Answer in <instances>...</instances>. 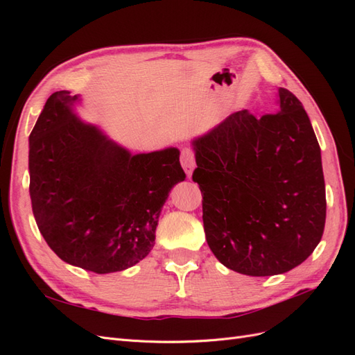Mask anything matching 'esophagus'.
I'll return each mask as SVG.
<instances>
[{
	"mask_svg": "<svg viewBox=\"0 0 355 355\" xmlns=\"http://www.w3.org/2000/svg\"><path fill=\"white\" fill-rule=\"evenodd\" d=\"M180 164L187 171V175L191 176L192 170H194V167H196V158H194V154H192V151H189V149H184V151H182Z\"/></svg>",
	"mask_w": 355,
	"mask_h": 355,
	"instance_id": "34e87169",
	"label": "esophagus"
}]
</instances>
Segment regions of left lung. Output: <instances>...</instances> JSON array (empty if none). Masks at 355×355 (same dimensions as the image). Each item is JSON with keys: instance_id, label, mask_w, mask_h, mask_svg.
Listing matches in <instances>:
<instances>
[{"instance_id": "left-lung-1", "label": "left lung", "mask_w": 355, "mask_h": 355, "mask_svg": "<svg viewBox=\"0 0 355 355\" xmlns=\"http://www.w3.org/2000/svg\"><path fill=\"white\" fill-rule=\"evenodd\" d=\"M278 112L231 114L194 145L192 180L213 254L252 277L302 263L323 237L326 188L321 153L302 103L278 89Z\"/></svg>"}]
</instances>
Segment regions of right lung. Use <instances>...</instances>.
<instances>
[{"label": "right lung", "instance_id": "1", "mask_svg": "<svg viewBox=\"0 0 355 355\" xmlns=\"http://www.w3.org/2000/svg\"><path fill=\"white\" fill-rule=\"evenodd\" d=\"M75 101L53 93L29 135L32 211L62 261L123 271L151 252L161 207L187 175L179 149L132 155L75 116Z\"/></svg>", "mask_w": 355, "mask_h": 355}]
</instances>
